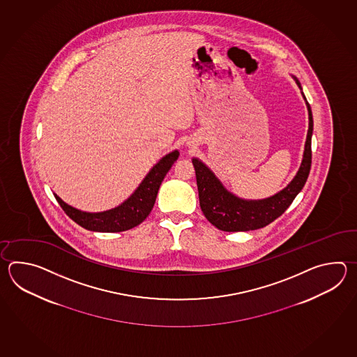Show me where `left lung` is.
Returning <instances> with one entry per match:
<instances>
[{
  "label": "left lung",
  "instance_id": "1",
  "mask_svg": "<svg viewBox=\"0 0 357 357\" xmlns=\"http://www.w3.org/2000/svg\"><path fill=\"white\" fill-rule=\"evenodd\" d=\"M294 79L301 89L300 82L295 76ZM301 94L306 102L309 112V130L305 143L303 162L294 180L273 197L260 200H245L236 197L222 185V182L202 160L192 158V165L197 175L200 208L204 213L205 218L213 226L226 232L252 231L266 227L284 213L297 194L303 190L310 172L311 135L314 122L310 105L307 103L303 91Z\"/></svg>",
  "mask_w": 357,
  "mask_h": 357
}]
</instances>
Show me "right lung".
Wrapping results in <instances>:
<instances>
[{
	"mask_svg": "<svg viewBox=\"0 0 357 357\" xmlns=\"http://www.w3.org/2000/svg\"><path fill=\"white\" fill-rule=\"evenodd\" d=\"M180 153H169L149 171L134 194L121 205L106 212L89 213L79 211L66 204L60 197L54 194L63 212L79 226L96 232H121L137 227L152 212L153 205L158 194L165 176L178 158Z\"/></svg>",
	"mask_w": 357,
	"mask_h": 357,
	"instance_id": "obj_1",
	"label": "right lung"
}]
</instances>
